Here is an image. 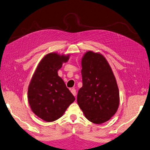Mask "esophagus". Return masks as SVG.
<instances>
[{
    "instance_id": "34e87169",
    "label": "esophagus",
    "mask_w": 150,
    "mask_h": 150,
    "mask_svg": "<svg viewBox=\"0 0 150 150\" xmlns=\"http://www.w3.org/2000/svg\"><path fill=\"white\" fill-rule=\"evenodd\" d=\"M71 92L73 93V95L74 96H76V95H77V92H76V90L75 88H72L71 90Z\"/></svg>"
}]
</instances>
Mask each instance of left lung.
<instances>
[{
	"mask_svg": "<svg viewBox=\"0 0 150 150\" xmlns=\"http://www.w3.org/2000/svg\"><path fill=\"white\" fill-rule=\"evenodd\" d=\"M81 64L83 86L78 91L77 103L89 121L103 124L115 114L119 107L116 78L101 54L86 52Z\"/></svg>",
	"mask_w": 150,
	"mask_h": 150,
	"instance_id": "8db88e82",
	"label": "left lung"
}]
</instances>
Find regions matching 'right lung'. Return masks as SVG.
<instances>
[{"instance_id":"add662e5","label":"right lung","mask_w":150,"mask_h":150,"mask_svg":"<svg viewBox=\"0 0 150 150\" xmlns=\"http://www.w3.org/2000/svg\"><path fill=\"white\" fill-rule=\"evenodd\" d=\"M69 55L55 52L47 54L38 64L28 88V99L31 109L44 121L51 122L60 118L75 97L58 75L62 64Z\"/></svg>"}]
</instances>
